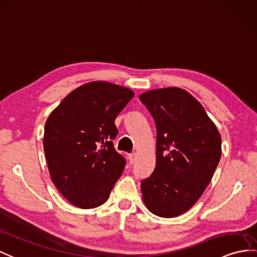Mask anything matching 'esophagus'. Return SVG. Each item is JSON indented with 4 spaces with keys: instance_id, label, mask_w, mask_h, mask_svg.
<instances>
[{
    "instance_id": "esophagus-1",
    "label": "esophagus",
    "mask_w": 257,
    "mask_h": 257,
    "mask_svg": "<svg viewBox=\"0 0 257 257\" xmlns=\"http://www.w3.org/2000/svg\"><path fill=\"white\" fill-rule=\"evenodd\" d=\"M128 160H130V164L133 165L135 160H136V155L135 154H130L128 155Z\"/></svg>"
}]
</instances>
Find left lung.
I'll return each mask as SVG.
<instances>
[{
    "label": "left lung",
    "mask_w": 257,
    "mask_h": 257,
    "mask_svg": "<svg viewBox=\"0 0 257 257\" xmlns=\"http://www.w3.org/2000/svg\"><path fill=\"white\" fill-rule=\"evenodd\" d=\"M140 100L153 115L156 167L141 182L146 207L178 217L202 196L221 157V137L203 105L178 87L149 90Z\"/></svg>",
    "instance_id": "8db88e82"
}]
</instances>
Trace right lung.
Masks as SVG:
<instances>
[{"label":"right lung","mask_w":257,"mask_h":257,"mask_svg":"<svg viewBox=\"0 0 257 257\" xmlns=\"http://www.w3.org/2000/svg\"><path fill=\"white\" fill-rule=\"evenodd\" d=\"M134 92L107 81H91L62 100L45 125L43 148L56 189L83 209L107 202L125 161L113 141L114 120Z\"/></svg>","instance_id":"1"}]
</instances>
